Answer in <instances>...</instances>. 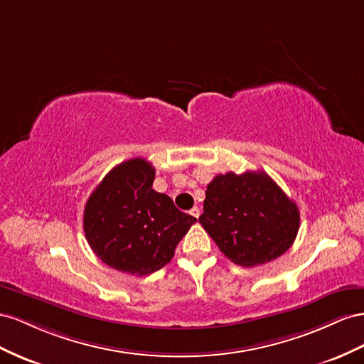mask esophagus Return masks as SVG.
I'll return each mask as SVG.
<instances>
[{"instance_id":"obj_1","label":"esophagus","mask_w":364,"mask_h":364,"mask_svg":"<svg viewBox=\"0 0 364 364\" xmlns=\"http://www.w3.org/2000/svg\"><path fill=\"white\" fill-rule=\"evenodd\" d=\"M200 213H201V212H200V209H198V207H196V205H195V207H192V209H191V215H192V216H195V218H198V216H200Z\"/></svg>"}]
</instances>
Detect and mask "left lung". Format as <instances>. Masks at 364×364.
<instances>
[{
    "mask_svg": "<svg viewBox=\"0 0 364 364\" xmlns=\"http://www.w3.org/2000/svg\"><path fill=\"white\" fill-rule=\"evenodd\" d=\"M200 223L233 264L248 268L274 261L293 245L300 213L265 172H228L207 186Z\"/></svg>",
    "mask_w": 364,
    "mask_h": 364,
    "instance_id": "obj_1",
    "label": "left lung"
}]
</instances>
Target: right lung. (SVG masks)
I'll return each mask as SVG.
<instances>
[{
  "label": "right lung",
  "mask_w": 364,
  "mask_h": 364,
  "mask_svg": "<svg viewBox=\"0 0 364 364\" xmlns=\"http://www.w3.org/2000/svg\"><path fill=\"white\" fill-rule=\"evenodd\" d=\"M154 178L155 169L144 159L123 161L85 204L84 232L91 250L122 273L146 276L163 268L196 221L168 195L155 192Z\"/></svg>",
  "instance_id": "right-lung-1"
}]
</instances>
